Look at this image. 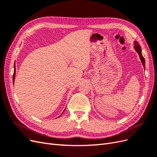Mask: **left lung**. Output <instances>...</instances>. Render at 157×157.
Listing matches in <instances>:
<instances>
[{
	"mask_svg": "<svg viewBox=\"0 0 157 157\" xmlns=\"http://www.w3.org/2000/svg\"><path fill=\"white\" fill-rule=\"evenodd\" d=\"M134 49L136 50V51L137 52V54H138L139 56H140V60L141 61V63L143 65L144 69H145V59L143 57V55H142L141 53V46L140 45V44L137 42V41H134Z\"/></svg>",
	"mask_w": 157,
	"mask_h": 157,
	"instance_id": "8db88e82",
	"label": "left lung"
}]
</instances>
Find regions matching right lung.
<instances>
[{"label":"right lung","instance_id":"add662e5","mask_svg":"<svg viewBox=\"0 0 157 157\" xmlns=\"http://www.w3.org/2000/svg\"><path fill=\"white\" fill-rule=\"evenodd\" d=\"M13 67H14V72H13V83H14V81H15V77H16V66H15V63H14V66H13ZM65 110V109H64V111ZM61 113V114H62ZM61 115L58 117H60V116L61 115Z\"/></svg>","mask_w":157,"mask_h":157}]
</instances>
